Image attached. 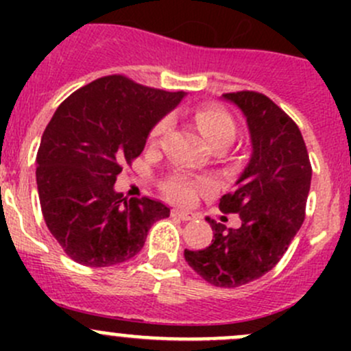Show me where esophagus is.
I'll use <instances>...</instances> for the list:
<instances>
[{
    "label": "esophagus",
    "mask_w": 351,
    "mask_h": 351,
    "mask_svg": "<svg viewBox=\"0 0 351 351\" xmlns=\"http://www.w3.org/2000/svg\"><path fill=\"white\" fill-rule=\"evenodd\" d=\"M171 215L173 217H178L180 221H192L193 215L190 214V212H185V210H171Z\"/></svg>",
    "instance_id": "obj_1"
}]
</instances>
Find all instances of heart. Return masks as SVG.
<instances>
[{
    "label": "heart",
    "instance_id": "heart-1",
    "mask_svg": "<svg viewBox=\"0 0 351 351\" xmlns=\"http://www.w3.org/2000/svg\"><path fill=\"white\" fill-rule=\"evenodd\" d=\"M195 122L200 132L204 134L208 143L215 147H226L236 139L238 134V123L234 117L228 110L217 107V105H202L195 110ZM171 127L169 117H162L154 123L149 132V144L161 143L162 137L168 134ZM207 189V183L192 180L185 175H173L162 185V190L171 200L180 204H192L200 190Z\"/></svg>",
    "mask_w": 351,
    "mask_h": 351
}]
</instances>
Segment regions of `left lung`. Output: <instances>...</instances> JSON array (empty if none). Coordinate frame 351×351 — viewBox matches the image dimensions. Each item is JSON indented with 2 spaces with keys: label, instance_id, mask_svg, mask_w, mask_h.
Masks as SVG:
<instances>
[{
  "label": "left lung",
  "instance_id": "obj_1",
  "mask_svg": "<svg viewBox=\"0 0 351 351\" xmlns=\"http://www.w3.org/2000/svg\"><path fill=\"white\" fill-rule=\"evenodd\" d=\"M224 98L243 110L253 144L238 189L219 202L224 214H239L241 228L208 219L214 239L185 250V260L205 282L232 289L263 277L284 256L306 217L313 168L297 123L267 95L243 90Z\"/></svg>",
  "mask_w": 351,
  "mask_h": 351
}]
</instances>
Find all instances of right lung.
<instances>
[{"instance_id":"obj_1","label":"right lung","mask_w":351,"mask_h":351,"mask_svg":"<svg viewBox=\"0 0 351 351\" xmlns=\"http://www.w3.org/2000/svg\"><path fill=\"white\" fill-rule=\"evenodd\" d=\"M183 95L112 74L81 86L56 110L35 175L45 224L71 260L93 268L123 263L143 250L151 226L169 217L161 202L129 200L113 185Z\"/></svg>"}]
</instances>
